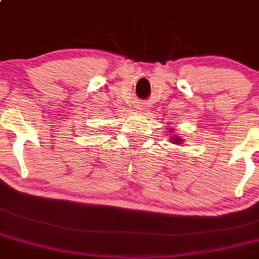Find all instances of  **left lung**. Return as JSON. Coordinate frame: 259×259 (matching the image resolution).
I'll use <instances>...</instances> for the list:
<instances>
[{
	"instance_id": "1",
	"label": "left lung",
	"mask_w": 259,
	"mask_h": 259,
	"mask_svg": "<svg viewBox=\"0 0 259 259\" xmlns=\"http://www.w3.org/2000/svg\"><path fill=\"white\" fill-rule=\"evenodd\" d=\"M171 132H172V129H171ZM171 141L174 142V143H176V144H181V142H183V139H181V138H179L178 135H174L172 138H171Z\"/></svg>"
}]
</instances>
